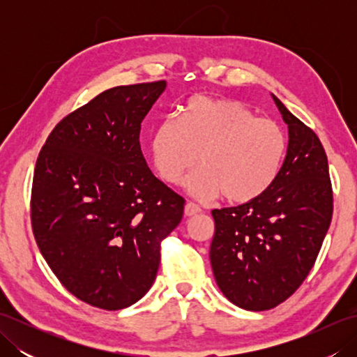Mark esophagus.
<instances>
[{
  "mask_svg": "<svg viewBox=\"0 0 357 357\" xmlns=\"http://www.w3.org/2000/svg\"><path fill=\"white\" fill-rule=\"evenodd\" d=\"M184 213H185V216L199 215L201 213V208L196 206V204H193V202H187L185 204V208H184Z\"/></svg>",
  "mask_w": 357,
  "mask_h": 357,
  "instance_id": "esophagus-1",
  "label": "esophagus"
}]
</instances>
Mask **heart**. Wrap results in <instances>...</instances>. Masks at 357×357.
I'll return each mask as SVG.
<instances>
[{
    "mask_svg": "<svg viewBox=\"0 0 357 357\" xmlns=\"http://www.w3.org/2000/svg\"><path fill=\"white\" fill-rule=\"evenodd\" d=\"M153 165L164 183L176 185L198 164L187 190L199 199L224 195L245 204L267 193L279 176L287 136L276 121L257 118L238 101L196 95L179 119L156 126L150 142Z\"/></svg>",
    "mask_w": 357,
    "mask_h": 357,
    "instance_id": "heart-1",
    "label": "heart"
}]
</instances>
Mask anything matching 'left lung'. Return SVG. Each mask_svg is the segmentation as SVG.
I'll return each mask as SVG.
<instances>
[{
	"label": "left lung",
	"instance_id": "obj_1",
	"mask_svg": "<svg viewBox=\"0 0 357 357\" xmlns=\"http://www.w3.org/2000/svg\"><path fill=\"white\" fill-rule=\"evenodd\" d=\"M288 126V149L267 193L213 210L210 262L218 287L250 312L282 304L313 268L333 216L328 159L317 135L273 95Z\"/></svg>",
	"mask_w": 357,
	"mask_h": 357
}]
</instances>
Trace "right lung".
Returning <instances> with one entry per match:
<instances>
[{"instance_id":"add662e5","label":"right lung","mask_w":357,"mask_h":357,"mask_svg":"<svg viewBox=\"0 0 357 357\" xmlns=\"http://www.w3.org/2000/svg\"><path fill=\"white\" fill-rule=\"evenodd\" d=\"M165 81L118 86L55 126L36 159L30 219L52 271L86 304L121 310L156 278L184 198L141 151V123Z\"/></svg>"}]
</instances>
